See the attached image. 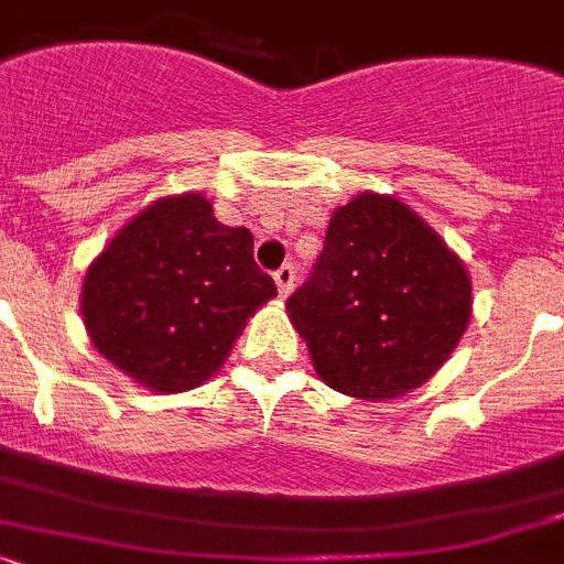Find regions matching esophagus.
<instances>
[{"instance_id":"1","label":"esophagus","mask_w":564,"mask_h":564,"mask_svg":"<svg viewBox=\"0 0 564 564\" xmlns=\"http://www.w3.org/2000/svg\"><path fill=\"white\" fill-rule=\"evenodd\" d=\"M275 286H278V295L289 297V292L295 289V267H281L275 272Z\"/></svg>"}]
</instances>
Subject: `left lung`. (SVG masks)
Segmentation results:
<instances>
[{
    "instance_id": "left-lung-1",
    "label": "left lung",
    "mask_w": 564,
    "mask_h": 564,
    "mask_svg": "<svg viewBox=\"0 0 564 564\" xmlns=\"http://www.w3.org/2000/svg\"><path fill=\"white\" fill-rule=\"evenodd\" d=\"M459 254L394 195L360 193L332 213L312 278L286 301L317 377L357 400L420 389L471 321Z\"/></svg>"
}]
</instances>
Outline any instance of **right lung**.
<instances>
[{"label":"right lung","mask_w":564,"mask_h":564,"mask_svg":"<svg viewBox=\"0 0 564 564\" xmlns=\"http://www.w3.org/2000/svg\"><path fill=\"white\" fill-rule=\"evenodd\" d=\"M275 295L249 229L224 227L200 193L164 195L93 258L82 321L121 375L178 394L221 369L249 317Z\"/></svg>","instance_id":"right-lung-1"}]
</instances>
